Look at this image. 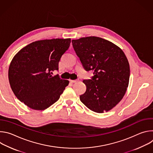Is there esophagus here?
<instances>
[{
    "instance_id": "34e87169",
    "label": "esophagus",
    "mask_w": 153,
    "mask_h": 153,
    "mask_svg": "<svg viewBox=\"0 0 153 153\" xmlns=\"http://www.w3.org/2000/svg\"><path fill=\"white\" fill-rule=\"evenodd\" d=\"M70 81L71 83H76V82H77L79 81V79H77V80H70Z\"/></svg>"
}]
</instances>
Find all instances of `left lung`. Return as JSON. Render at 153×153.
I'll return each instance as SVG.
<instances>
[{"label": "left lung", "instance_id": "1", "mask_svg": "<svg viewBox=\"0 0 153 153\" xmlns=\"http://www.w3.org/2000/svg\"><path fill=\"white\" fill-rule=\"evenodd\" d=\"M73 47L86 71H94L83 80L85 93L80 101L90 110L102 113L114 107L124 96L129 79V65L123 51L112 42L91 36L72 40Z\"/></svg>", "mask_w": 153, "mask_h": 153}]
</instances>
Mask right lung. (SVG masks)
<instances>
[{"mask_svg": "<svg viewBox=\"0 0 153 153\" xmlns=\"http://www.w3.org/2000/svg\"><path fill=\"white\" fill-rule=\"evenodd\" d=\"M71 39L34 42L20 50L8 70L11 90L16 97L31 109L43 110L57 102L69 81L51 76L58 71L62 56Z\"/></svg>", "mask_w": 153, "mask_h": 153, "instance_id": "obj_1", "label": "right lung"}]
</instances>
